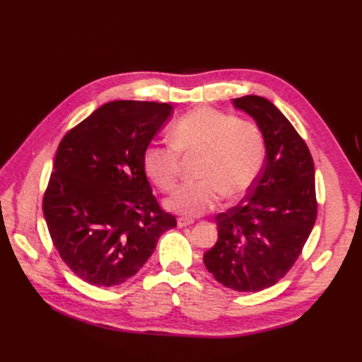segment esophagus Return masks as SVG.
<instances>
[{
    "mask_svg": "<svg viewBox=\"0 0 362 362\" xmlns=\"http://www.w3.org/2000/svg\"><path fill=\"white\" fill-rule=\"evenodd\" d=\"M177 223H178L180 228H184V226H189V225L194 223V221H193V218H187V217H180Z\"/></svg>",
    "mask_w": 362,
    "mask_h": 362,
    "instance_id": "obj_1",
    "label": "esophagus"
}]
</instances>
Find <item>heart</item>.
<instances>
[{"label": "heart", "mask_w": 362, "mask_h": 362, "mask_svg": "<svg viewBox=\"0 0 362 362\" xmlns=\"http://www.w3.org/2000/svg\"><path fill=\"white\" fill-rule=\"evenodd\" d=\"M172 144L151 141L141 164L146 177L163 192L181 178L182 158L201 157L199 182L182 185L166 199V208L201 216L223 199L242 198L257 184L266 160V139L254 120L238 119L211 107H198L180 117L170 131Z\"/></svg>", "instance_id": "1"}]
</instances>
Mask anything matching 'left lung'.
I'll return each instance as SVG.
<instances>
[{"label":"left lung","mask_w":362,"mask_h":362,"mask_svg":"<svg viewBox=\"0 0 362 362\" xmlns=\"http://www.w3.org/2000/svg\"><path fill=\"white\" fill-rule=\"evenodd\" d=\"M234 105L259 125L267 156L246 198L216 216L218 238L204 264L222 286L255 293L287 275L313 231L314 161L290 120L266 98L246 95Z\"/></svg>","instance_id":"1"}]
</instances>
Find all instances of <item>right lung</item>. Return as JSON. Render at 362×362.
<instances>
[{"label":"right lung","mask_w":362,"mask_h":362,"mask_svg":"<svg viewBox=\"0 0 362 362\" xmlns=\"http://www.w3.org/2000/svg\"><path fill=\"white\" fill-rule=\"evenodd\" d=\"M170 113V104L112 101L60 141L43 216L64 264L90 286L113 287L134 276L160 235L177 226L141 164Z\"/></svg>","instance_id":"add662e5"}]
</instances>
